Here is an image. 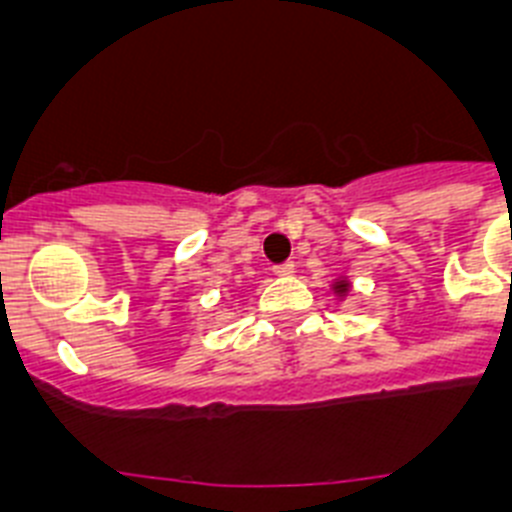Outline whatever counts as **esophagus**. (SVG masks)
I'll return each mask as SVG.
<instances>
[{
    "label": "esophagus",
    "instance_id": "esophagus-1",
    "mask_svg": "<svg viewBox=\"0 0 512 512\" xmlns=\"http://www.w3.org/2000/svg\"><path fill=\"white\" fill-rule=\"evenodd\" d=\"M272 272H275V275H293L295 272V265L293 262H280V265H275L272 267Z\"/></svg>",
    "mask_w": 512,
    "mask_h": 512
}]
</instances>
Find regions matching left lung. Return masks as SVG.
Masks as SVG:
<instances>
[{
    "label": "left lung",
    "instance_id": "1",
    "mask_svg": "<svg viewBox=\"0 0 512 512\" xmlns=\"http://www.w3.org/2000/svg\"><path fill=\"white\" fill-rule=\"evenodd\" d=\"M333 290H336L338 295H343V293H346V290H348V283H346V280H341V283L333 285Z\"/></svg>",
    "mask_w": 512,
    "mask_h": 512
}]
</instances>
